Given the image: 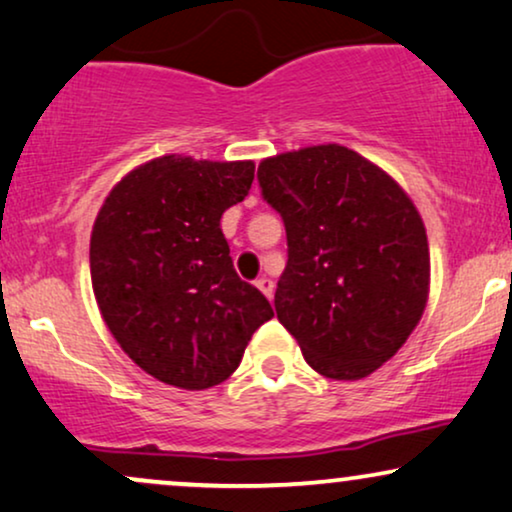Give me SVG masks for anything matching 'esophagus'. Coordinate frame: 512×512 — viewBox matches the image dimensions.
<instances>
[{
  "mask_svg": "<svg viewBox=\"0 0 512 512\" xmlns=\"http://www.w3.org/2000/svg\"><path fill=\"white\" fill-rule=\"evenodd\" d=\"M256 287L261 289V292L266 294L270 301H273V292H275V285H273V280H268V277H258V280H256Z\"/></svg>",
  "mask_w": 512,
  "mask_h": 512,
  "instance_id": "1",
  "label": "esophagus"
}]
</instances>
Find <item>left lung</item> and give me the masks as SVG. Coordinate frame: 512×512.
<instances>
[{
	"label": "left lung",
	"mask_w": 512,
	"mask_h": 512,
	"mask_svg": "<svg viewBox=\"0 0 512 512\" xmlns=\"http://www.w3.org/2000/svg\"><path fill=\"white\" fill-rule=\"evenodd\" d=\"M258 187L287 232L277 320L320 375H370L401 349L427 304L430 249L413 201L339 144L266 159Z\"/></svg>",
	"instance_id": "1"
}]
</instances>
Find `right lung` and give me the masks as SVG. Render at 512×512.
<instances>
[{
	"mask_svg": "<svg viewBox=\"0 0 512 512\" xmlns=\"http://www.w3.org/2000/svg\"><path fill=\"white\" fill-rule=\"evenodd\" d=\"M254 163L161 156L118 182L94 220L92 289L121 349L182 389L225 382L268 299L232 266L220 218L244 201Z\"/></svg>",
	"mask_w": 512,
	"mask_h": 512,
	"instance_id": "right-lung-1",
	"label": "right lung"
}]
</instances>
